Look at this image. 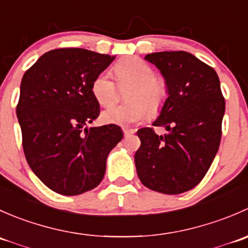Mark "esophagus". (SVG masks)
Instances as JSON below:
<instances>
[{
  "label": "esophagus",
  "instance_id": "obj_1",
  "mask_svg": "<svg viewBox=\"0 0 248 248\" xmlns=\"http://www.w3.org/2000/svg\"><path fill=\"white\" fill-rule=\"evenodd\" d=\"M134 129H128V128H124V134L126 137H128V136H132V134H134Z\"/></svg>",
  "mask_w": 248,
  "mask_h": 248
}]
</instances>
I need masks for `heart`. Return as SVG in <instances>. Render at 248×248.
Listing matches in <instances>:
<instances>
[{"mask_svg":"<svg viewBox=\"0 0 248 248\" xmlns=\"http://www.w3.org/2000/svg\"><path fill=\"white\" fill-rule=\"evenodd\" d=\"M115 74L120 86L131 85L126 96L129 104L111 106L103 110V122L131 126L159 111L167 98V85L163 79L154 76V69L147 62L139 57L124 59L116 63ZM91 92L101 106L114 103L116 85L108 71L97 74L91 84Z\"/></svg>","mask_w":248,"mask_h":248,"instance_id":"obj_1","label":"heart"}]
</instances>
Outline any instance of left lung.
Instances as JSON below:
<instances>
[{
    "label": "left lung",
    "instance_id": "1",
    "mask_svg": "<svg viewBox=\"0 0 248 248\" xmlns=\"http://www.w3.org/2000/svg\"><path fill=\"white\" fill-rule=\"evenodd\" d=\"M145 60L166 80L168 98L152 126L168 133L158 136L150 127L137 132V174L152 191L184 193L202 181L218 151L226 110L218 76L186 51L152 52Z\"/></svg>",
    "mask_w": 248,
    "mask_h": 248
}]
</instances>
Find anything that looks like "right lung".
I'll list each match as a JSON object with an SVG mask.
<instances>
[{"label": "right lung", "instance_id": "1", "mask_svg": "<svg viewBox=\"0 0 248 248\" xmlns=\"http://www.w3.org/2000/svg\"><path fill=\"white\" fill-rule=\"evenodd\" d=\"M114 59L79 47L55 49L22 77L16 116L25 157L56 193L78 196L98 186L109 152L124 138L116 124L86 127L99 115L92 81Z\"/></svg>", "mask_w": 248, "mask_h": 248}]
</instances>
